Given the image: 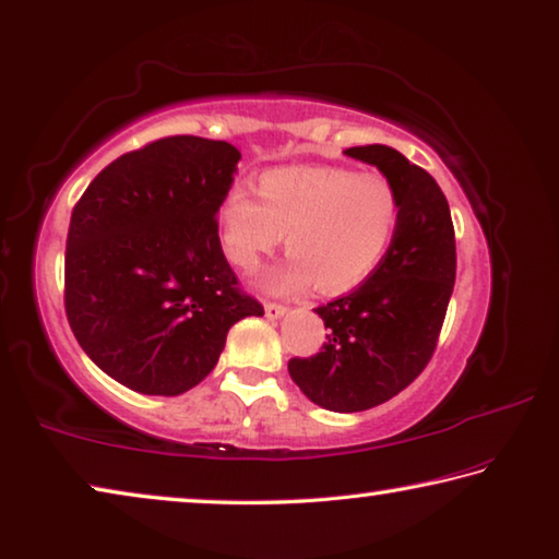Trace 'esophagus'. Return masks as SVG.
Instances as JSON below:
<instances>
[{
  "instance_id": "obj_1",
  "label": "esophagus",
  "mask_w": 559,
  "mask_h": 559,
  "mask_svg": "<svg viewBox=\"0 0 559 559\" xmlns=\"http://www.w3.org/2000/svg\"><path fill=\"white\" fill-rule=\"evenodd\" d=\"M264 314H267L270 319H280L287 314V307L277 305V301H267V305H264Z\"/></svg>"
}]
</instances>
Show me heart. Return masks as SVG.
I'll return each mask as SVG.
<instances>
[{
    "label": "heart",
    "mask_w": 559,
    "mask_h": 559,
    "mask_svg": "<svg viewBox=\"0 0 559 559\" xmlns=\"http://www.w3.org/2000/svg\"><path fill=\"white\" fill-rule=\"evenodd\" d=\"M258 200L235 188L219 205V240L235 267L254 272L282 242L289 258L264 287L280 295L314 282L340 295L379 267L401 219V198L381 173L344 166H292L262 173Z\"/></svg>",
    "instance_id": "obj_1"
}]
</instances>
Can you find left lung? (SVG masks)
Returning <instances> with one entry per match:
<instances>
[{
    "label": "left lung",
    "instance_id": "8db88e82",
    "mask_svg": "<svg viewBox=\"0 0 559 559\" xmlns=\"http://www.w3.org/2000/svg\"><path fill=\"white\" fill-rule=\"evenodd\" d=\"M344 153L396 186L401 219L366 282L314 309L326 326L322 352L287 369L317 406L354 414L396 396L431 361L455 285V233L443 190L424 168L379 143Z\"/></svg>",
    "mask_w": 559,
    "mask_h": 559
}]
</instances>
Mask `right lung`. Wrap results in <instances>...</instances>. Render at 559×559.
I'll return each instance as SVG.
<instances>
[{
	"instance_id": "1",
	"label": "right lung",
	"mask_w": 559,
	"mask_h": 559,
	"mask_svg": "<svg viewBox=\"0 0 559 559\" xmlns=\"http://www.w3.org/2000/svg\"><path fill=\"white\" fill-rule=\"evenodd\" d=\"M237 160L225 141L168 135L116 158L73 207L63 270L71 332L131 391L198 386L230 326L264 314L237 287L217 235Z\"/></svg>"
}]
</instances>
